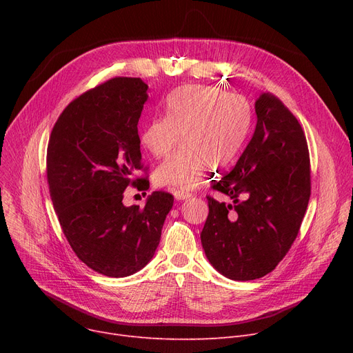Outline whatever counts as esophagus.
<instances>
[{
  "label": "esophagus",
  "mask_w": 353,
  "mask_h": 353,
  "mask_svg": "<svg viewBox=\"0 0 353 353\" xmlns=\"http://www.w3.org/2000/svg\"><path fill=\"white\" fill-rule=\"evenodd\" d=\"M173 194H174V197H176L177 200H186V199L192 197V194H190L189 192H184V190H174Z\"/></svg>",
  "instance_id": "obj_1"
}]
</instances>
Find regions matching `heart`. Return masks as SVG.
I'll list each match as a JSON object with an SVG mask.
<instances>
[{
  "mask_svg": "<svg viewBox=\"0 0 353 353\" xmlns=\"http://www.w3.org/2000/svg\"><path fill=\"white\" fill-rule=\"evenodd\" d=\"M253 113L249 101L237 94L208 85L181 87L165 100V117L148 120L140 141L153 157L169 156L177 144L184 145L161 163L154 180L160 186L189 190L214 167L232 164L249 137Z\"/></svg>",
  "mask_w": 353,
  "mask_h": 353,
  "instance_id": "1",
  "label": "heart"
}]
</instances>
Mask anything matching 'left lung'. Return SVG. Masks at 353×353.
I'll return each mask as SVG.
<instances>
[{
	"mask_svg": "<svg viewBox=\"0 0 353 353\" xmlns=\"http://www.w3.org/2000/svg\"><path fill=\"white\" fill-rule=\"evenodd\" d=\"M254 110L257 123L243 154L212 184L233 203L208 196L200 233L209 262L232 281L259 279L277 266L299 233L310 197L309 150L299 121L270 92L259 96Z\"/></svg>",
	"mask_w": 353,
	"mask_h": 353,
	"instance_id": "8db88e82",
	"label": "left lung"
}]
</instances>
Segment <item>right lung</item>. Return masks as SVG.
I'll return each instance as SVG.
<instances>
[{
    "label": "right lung",
    "mask_w": 353,
    "mask_h": 353,
    "mask_svg": "<svg viewBox=\"0 0 353 353\" xmlns=\"http://www.w3.org/2000/svg\"><path fill=\"white\" fill-rule=\"evenodd\" d=\"M148 85L114 77L72 100L54 124L47 148V180L60 226L90 269L125 277L152 261L174 197L153 192L144 209L124 206L127 186L148 189L139 119ZM139 189V188H137Z\"/></svg>",
    "instance_id": "obj_1"
}]
</instances>
